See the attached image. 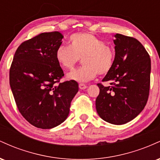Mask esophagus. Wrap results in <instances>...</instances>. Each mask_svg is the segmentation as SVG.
<instances>
[{
    "mask_svg": "<svg viewBox=\"0 0 160 160\" xmlns=\"http://www.w3.org/2000/svg\"><path fill=\"white\" fill-rule=\"evenodd\" d=\"M79 88H80V89H85L87 88V86L84 83H80L79 84Z\"/></svg>",
    "mask_w": 160,
    "mask_h": 160,
    "instance_id": "1",
    "label": "esophagus"
}]
</instances>
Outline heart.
<instances>
[{"mask_svg": "<svg viewBox=\"0 0 160 160\" xmlns=\"http://www.w3.org/2000/svg\"><path fill=\"white\" fill-rule=\"evenodd\" d=\"M56 58L62 68L74 69L81 58L80 68L68 74V78L78 82H87L97 75H105L114 64L115 51L104 40L89 33H77L69 38L68 46H60L57 49Z\"/></svg>", "mask_w": 160, "mask_h": 160, "instance_id": "b5f03b06", "label": "heart"}]
</instances>
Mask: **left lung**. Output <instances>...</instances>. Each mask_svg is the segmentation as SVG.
Wrapping results in <instances>:
<instances>
[{
  "label": "left lung",
  "instance_id": "left-lung-1",
  "mask_svg": "<svg viewBox=\"0 0 160 160\" xmlns=\"http://www.w3.org/2000/svg\"><path fill=\"white\" fill-rule=\"evenodd\" d=\"M115 60L102 82L95 101L97 113L106 122L114 125L132 120L143 111L148 97L151 63L148 52L132 37L114 35Z\"/></svg>",
  "mask_w": 160,
  "mask_h": 160
}]
</instances>
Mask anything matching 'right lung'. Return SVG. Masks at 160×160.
Instances as JSON below:
<instances>
[{
    "instance_id": "obj_1",
    "label": "right lung",
    "mask_w": 160,
    "mask_h": 160,
    "mask_svg": "<svg viewBox=\"0 0 160 160\" xmlns=\"http://www.w3.org/2000/svg\"><path fill=\"white\" fill-rule=\"evenodd\" d=\"M63 35L41 33L24 41L16 49L10 69V85L18 110L37 128H52L69 114L78 83L60 82L64 72L56 58Z\"/></svg>"
}]
</instances>
